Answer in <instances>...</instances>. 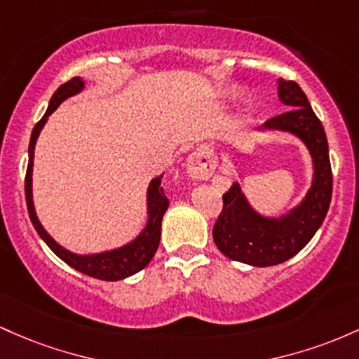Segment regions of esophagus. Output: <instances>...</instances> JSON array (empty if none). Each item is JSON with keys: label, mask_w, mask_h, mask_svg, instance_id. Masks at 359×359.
Segmentation results:
<instances>
[{"label": "esophagus", "mask_w": 359, "mask_h": 359, "mask_svg": "<svg viewBox=\"0 0 359 359\" xmlns=\"http://www.w3.org/2000/svg\"><path fill=\"white\" fill-rule=\"evenodd\" d=\"M187 169L191 178L208 180L215 166H213L210 156H208V152L205 149H196V151L191 152L190 158L187 161Z\"/></svg>", "instance_id": "obj_1"}]
</instances>
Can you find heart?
Segmentation results:
<instances>
[{
	"mask_svg": "<svg viewBox=\"0 0 359 359\" xmlns=\"http://www.w3.org/2000/svg\"><path fill=\"white\" fill-rule=\"evenodd\" d=\"M225 93H227V95H229V93H232V90H225Z\"/></svg>",
	"mask_w": 359,
	"mask_h": 359,
	"instance_id": "1",
	"label": "heart"
}]
</instances>
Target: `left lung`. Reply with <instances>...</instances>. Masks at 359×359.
<instances>
[{
  "mask_svg": "<svg viewBox=\"0 0 359 359\" xmlns=\"http://www.w3.org/2000/svg\"><path fill=\"white\" fill-rule=\"evenodd\" d=\"M280 102L290 110L273 116L261 128L297 135L313 164L312 187L297 207L273 219L257 213L233 183L224 193V207L213 225V243L229 259L251 266H275L300 252L324 222L332 196V171L324 127L295 81L278 79Z\"/></svg>",
  "mask_w": 359,
  "mask_h": 359,
  "instance_id": "8db88e82",
  "label": "left lung"
}]
</instances>
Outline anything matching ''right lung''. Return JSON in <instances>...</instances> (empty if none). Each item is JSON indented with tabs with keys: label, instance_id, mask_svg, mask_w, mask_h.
I'll use <instances>...</instances> for the list:
<instances>
[{
	"label": "right lung",
	"instance_id": "right-lung-1",
	"mask_svg": "<svg viewBox=\"0 0 359 359\" xmlns=\"http://www.w3.org/2000/svg\"><path fill=\"white\" fill-rule=\"evenodd\" d=\"M84 81L79 76L69 79L67 83L60 84L57 91L52 95L49 108H47L46 115L40 118V122L34 127L30 137V144H28V166H27V176H25V198H27V208L28 215H30L32 224H34L35 231L40 237L43 239L49 248L52 249L55 256H59L60 259L66 264H69L71 268L78 269L83 275L98 278V280L104 281H118L123 278L135 275L140 269H144L151 263V259L154 257L156 251H158V245L161 241V222H163V217L166 213L169 207V200L164 195L163 187H161V178L163 175L158 176L151 181L147 188V224L144 227V231L135 237L132 243H128L122 248L111 249V251L98 252V255H76V252L67 251L62 245L55 243L54 239L47 233L46 229L40 224L37 213H35L34 207V198H32V171H34V151L35 144H37V137L42 130V127L46 126L47 118L55 108L59 107L64 100L71 98V96L78 95L79 91H83Z\"/></svg>",
	"mask_w": 359,
	"mask_h": 359
}]
</instances>
